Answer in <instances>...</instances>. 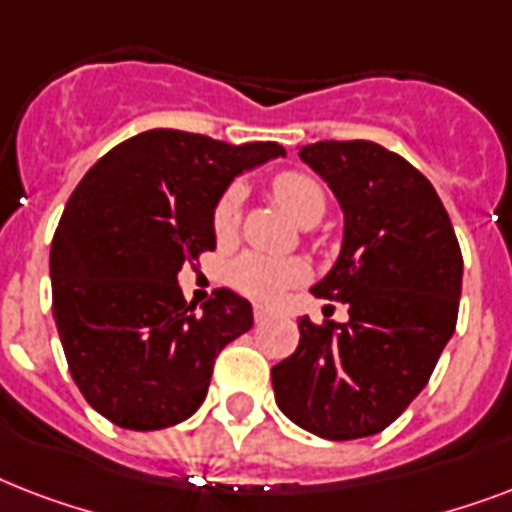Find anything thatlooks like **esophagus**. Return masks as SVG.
Returning a JSON list of instances; mask_svg holds the SVG:
<instances>
[{"mask_svg": "<svg viewBox=\"0 0 512 512\" xmlns=\"http://www.w3.org/2000/svg\"><path fill=\"white\" fill-rule=\"evenodd\" d=\"M271 316H273L271 308H265V305H255V321H257V324H260V321H265V319H271Z\"/></svg>", "mask_w": 512, "mask_h": 512, "instance_id": "1", "label": "esophagus"}]
</instances>
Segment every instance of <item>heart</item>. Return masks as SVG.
<instances>
[{"mask_svg": "<svg viewBox=\"0 0 512 512\" xmlns=\"http://www.w3.org/2000/svg\"><path fill=\"white\" fill-rule=\"evenodd\" d=\"M271 191L276 196L281 207L287 209L289 215L295 217L297 223L311 228L324 217L327 212V191L316 175L303 170H287L273 177ZM241 220V193L236 188L225 193L223 199L217 201L215 217V236L220 241H231L236 236ZM228 279L239 292L257 300H273L292 284H300L308 279V265L303 260H281V257L257 255V252H247V255L236 257L228 271Z\"/></svg>", "mask_w": 512, "mask_h": 512, "instance_id": "obj_1", "label": "heart"}]
</instances>
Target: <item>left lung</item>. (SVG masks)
I'll return each mask as SVG.
<instances>
[{
  "mask_svg": "<svg viewBox=\"0 0 512 512\" xmlns=\"http://www.w3.org/2000/svg\"><path fill=\"white\" fill-rule=\"evenodd\" d=\"M300 159L342 209L340 255L311 292L348 305V321H297L300 345L271 369L273 393L313 436H374L420 396L452 340L460 244L428 177L388 148L321 140Z\"/></svg>",
  "mask_w": 512,
  "mask_h": 512,
  "instance_id": "8db88e82",
  "label": "left lung"
}]
</instances>
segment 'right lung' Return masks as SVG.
I'll list each match as a JSON object with an SVG mask.
<instances>
[{"label":"right lung","instance_id":"add662e5","mask_svg":"<svg viewBox=\"0 0 512 512\" xmlns=\"http://www.w3.org/2000/svg\"><path fill=\"white\" fill-rule=\"evenodd\" d=\"M287 151L148 130L111 148L71 193L50 249L52 319L87 404L127 430L188 420L217 353L252 329L231 289L196 311L177 273L215 249L217 201L233 177Z\"/></svg>","mask_w":512,"mask_h":512}]
</instances>
